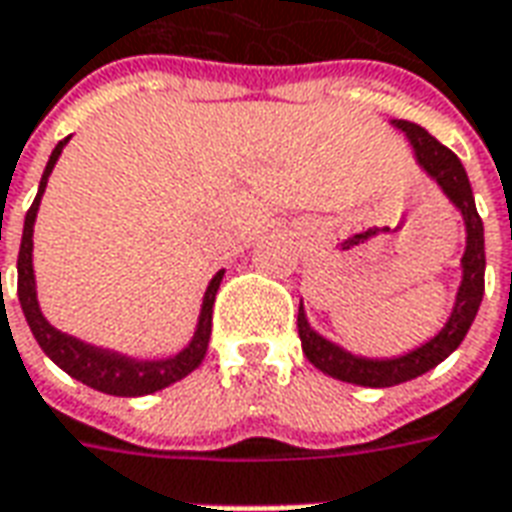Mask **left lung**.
I'll return each instance as SVG.
<instances>
[{
    "instance_id": "8db88e82",
    "label": "left lung",
    "mask_w": 512,
    "mask_h": 512,
    "mask_svg": "<svg viewBox=\"0 0 512 512\" xmlns=\"http://www.w3.org/2000/svg\"><path fill=\"white\" fill-rule=\"evenodd\" d=\"M390 125L409 138L417 166L434 179L436 185L442 188V193L450 199V204L461 212L466 229V248L464 256H461V286H458L453 311L447 316L445 327L434 338L420 343L417 349L398 354V357H363V354L346 352L343 346L327 341L324 335L313 330L300 302L297 330H300L305 357L322 374L341 379V382L360 384V387H393V384L417 379L425 371L436 368L442 360H447L461 346L466 333H469V327H472L477 316V308L483 302V289H486V240H483V220L477 215L472 185H469V177H466V169L461 166V160L455 158V152H450L445 144H439L428 130L414 125V122L390 119Z\"/></svg>"
}]
</instances>
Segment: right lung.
<instances>
[{"label": "right lung", "instance_id": "1", "mask_svg": "<svg viewBox=\"0 0 512 512\" xmlns=\"http://www.w3.org/2000/svg\"><path fill=\"white\" fill-rule=\"evenodd\" d=\"M70 141V136L62 138L51 158L46 163V171L40 177V188L32 201V207L26 212L24 218V234H21V251H18V302H21V311L26 316V324L35 335V341L40 343V349L54 360V363L70 374L78 382H84L92 390H100L106 395H122V398H136V395H149L155 390H163L169 384L185 379L190 371H196L207 354L212 335V305H215V294L223 281V272H215V278L204 292L201 300V313L199 324H196V333L188 341V346L182 352L163 357V360H136L128 354H119L114 349H103V346H92L87 341H78L73 335L62 333L54 324L48 322L43 311H40V302H37V283H35V267H32V234H35V220L37 210H40V199L46 193L48 177L57 166L62 149Z\"/></svg>", "mask_w": 512, "mask_h": 512}]
</instances>
